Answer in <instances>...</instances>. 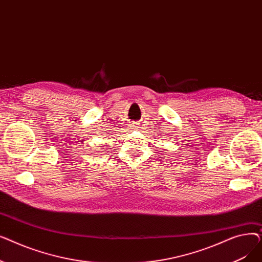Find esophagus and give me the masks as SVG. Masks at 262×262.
<instances>
[{"label": "esophagus", "mask_w": 262, "mask_h": 262, "mask_svg": "<svg viewBox=\"0 0 262 262\" xmlns=\"http://www.w3.org/2000/svg\"><path fill=\"white\" fill-rule=\"evenodd\" d=\"M133 128H135V129H138V125H137V124H135V123H134Z\"/></svg>", "instance_id": "obj_1"}]
</instances>
